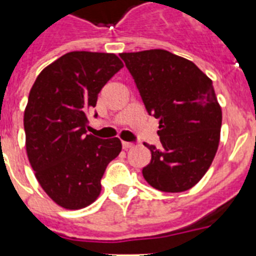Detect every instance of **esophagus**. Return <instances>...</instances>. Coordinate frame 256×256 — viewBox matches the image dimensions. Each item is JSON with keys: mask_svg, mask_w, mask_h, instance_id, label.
Wrapping results in <instances>:
<instances>
[{"mask_svg": "<svg viewBox=\"0 0 256 256\" xmlns=\"http://www.w3.org/2000/svg\"><path fill=\"white\" fill-rule=\"evenodd\" d=\"M122 146H124V148H132L134 144L132 142H122Z\"/></svg>", "mask_w": 256, "mask_h": 256, "instance_id": "1", "label": "esophagus"}]
</instances>
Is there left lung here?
Here are the masks:
<instances>
[{
  "mask_svg": "<svg viewBox=\"0 0 256 256\" xmlns=\"http://www.w3.org/2000/svg\"><path fill=\"white\" fill-rule=\"evenodd\" d=\"M144 108L160 120V148L146 144L150 164L146 182L164 192H182L206 174L212 164L222 126V108L212 81L186 58L168 50L122 53Z\"/></svg>",
  "mask_w": 256,
  "mask_h": 256,
  "instance_id": "left-lung-1",
  "label": "left lung"
}]
</instances>
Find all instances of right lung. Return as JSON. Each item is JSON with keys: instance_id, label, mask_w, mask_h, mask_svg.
Segmentation results:
<instances>
[{"instance_id": "obj_1", "label": "right lung", "mask_w": 256, "mask_h": 256, "mask_svg": "<svg viewBox=\"0 0 256 256\" xmlns=\"http://www.w3.org/2000/svg\"><path fill=\"white\" fill-rule=\"evenodd\" d=\"M122 68L116 54L70 52L46 66L30 90L24 114L28 158L44 191L64 208L92 204L108 164L122 150L118 138L86 134L88 112Z\"/></svg>"}]
</instances>
